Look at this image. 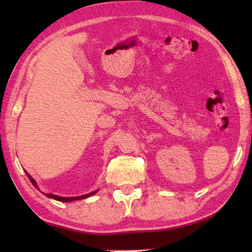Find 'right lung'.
I'll list each match as a JSON object with an SVG mask.
<instances>
[{
	"instance_id": "1",
	"label": "right lung",
	"mask_w": 252,
	"mask_h": 252,
	"mask_svg": "<svg viewBox=\"0 0 252 252\" xmlns=\"http://www.w3.org/2000/svg\"><path fill=\"white\" fill-rule=\"evenodd\" d=\"M25 173H27V176H28V178L30 179V181H31L32 185H33L34 187H35L37 190H40L39 187H37V183L35 182V180H34V179H33L31 176H30V174H29L27 171H25ZM40 191H41V190H40ZM96 192H97V190L93 191V192H90V193H88V194L79 195V197H60V195L53 194V193H44V192H42V193L45 194L48 198L57 200V201H61V202H71V201H76V200H82V199H85V198H89V197H91L92 194H94V193H96Z\"/></svg>"
}]
</instances>
